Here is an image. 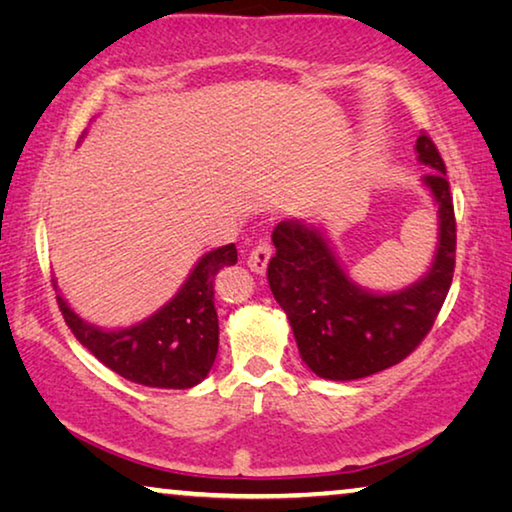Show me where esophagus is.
I'll return each mask as SVG.
<instances>
[{
  "label": "esophagus",
  "mask_w": 512,
  "mask_h": 512,
  "mask_svg": "<svg viewBox=\"0 0 512 512\" xmlns=\"http://www.w3.org/2000/svg\"><path fill=\"white\" fill-rule=\"evenodd\" d=\"M270 256H272V247L267 245V242H258V245L249 251V258H247L249 270L256 274H263L267 263H270Z\"/></svg>",
  "instance_id": "34e87169"
}]
</instances>
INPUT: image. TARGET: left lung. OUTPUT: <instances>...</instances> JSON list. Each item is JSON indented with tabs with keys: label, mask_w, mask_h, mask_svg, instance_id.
Segmentation results:
<instances>
[{
	"label": "left lung",
	"mask_w": 512,
	"mask_h": 512,
	"mask_svg": "<svg viewBox=\"0 0 512 512\" xmlns=\"http://www.w3.org/2000/svg\"><path fill=\"white\" fill-rule=\"evenodd\" d=\"M419 160L437 201L439 242L423 279L398 293L377 295L352 281L316 226L297 219L272 231L277 254L267 265L274 300L286 311L302 361L325 380H359L396 366L435 325L455 270V212L442 155L421 132Z\"/></svg>",
	"instance_id": "8db88e82"
}]
</instances>
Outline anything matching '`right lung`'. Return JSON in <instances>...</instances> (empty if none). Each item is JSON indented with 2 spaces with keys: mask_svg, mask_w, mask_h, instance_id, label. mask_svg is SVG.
I'll use <instances>...</instances> for the list:
<instances>
[{
  "mask_svg": "<svg viewBox=\"0 0 512 512\" xmlns=\"http://www.w3.org/2000/svg\"><path fill=\"white\" fill-rule=\"evenodd\" d=\"M238 261L235 245L208 251L171 302L128 329L93 327L57 295L61 316L93 357L130 382L153 389H190L210 373L219 348L217 272Z\"/></svg>",
  "mask_w": 512,
  "mask_h": 512,
  "instance_id": "1",
  "label": "right lung"
}]
</instances>
